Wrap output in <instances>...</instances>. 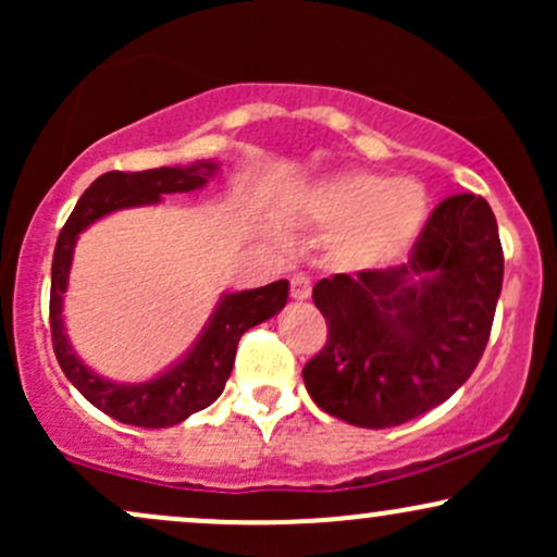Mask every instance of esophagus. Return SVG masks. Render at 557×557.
<instances>
[{"instance_id": "34e87169", "label": "esophagus", "mask_w": 557, "mask_h": 557, "mask_svg": "<svg viewBox=\"0 0 557 557\" xmlns=\"http://www.w3.org/2000/svg\"><path fill=\"white\" fill-rule=\"evenodd\" d=\"M290 296L296 300H306L311 296V280L306 274H293L290 280Z\"/></svg>"}]
</instances>
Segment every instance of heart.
I'll return each mask as SVG.
<instances>
[{
  "label": "heart",
  "mask_w": 557,
  "mask_h": 557,
  "mask_svg": "<svg viewBox=\"0 0 557 557\" xmlns=\"http://www.w3.org/2000/svg\"><path fill=\"white\" fill-rule=\"evenodd\" d=\"M309 214L337 230L335 253L350 270H376L400 259L430 220V196L413 181L348 172L311 190Z\"/></svg>",
  "instance_id": "heart-1"
}]
</instances>
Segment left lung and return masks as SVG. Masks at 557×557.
Wrapping results in <instances>:
<instances>
[{"label":"left lung","instance_id":"1","mask_svg":"<svg viewBox=\"0 0 557 557\" xmlns=\"http://www.w3.org/2000/svg\"><path fill=\"white\" fill-rule=\"evenodd\" d=\"M503 287V246L482 196L445 198L408 264L314 285L327 345L304 367L330 417L385 430L421 417L469 380L487 348Z\"/></svg>","mask_w":557,"mask_h":557}]
</instances>
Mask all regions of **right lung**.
Here are the masks:
<instances>
[{
  "instance_id": "add662e5",
  "label": "right lung",
  "mask_w": 557,
  "mask_h": 557,
  "mask_svg": "<svg viewBox=\"0 0 557 557\" xmlns=\"http://www.w3.org/2000/svg\"><path fill=\"white\" fill-rule=\"evenodd\" d=\"M216 168H220L216 162L201 159L188 168L104 172L101 177H96L91 188H86L57 238L52 298H49V324H52L57 361L67 380L81 389L83 398L123 424L162 430V426L181 424L190 413L212 406L233 372L235 350H238L243 332L267 322L287 304V280L253 287V290L227 293L220 298L194 348L168 372L149 382H138V385H123V382L104 380L91 372L67 343L65 322H62V293L67 290L75 240L83 230L120 209L146 207V203L162 201L164 194H188V190L203 188L209 177H214Z\"/></svg>"
}]
</instances>
